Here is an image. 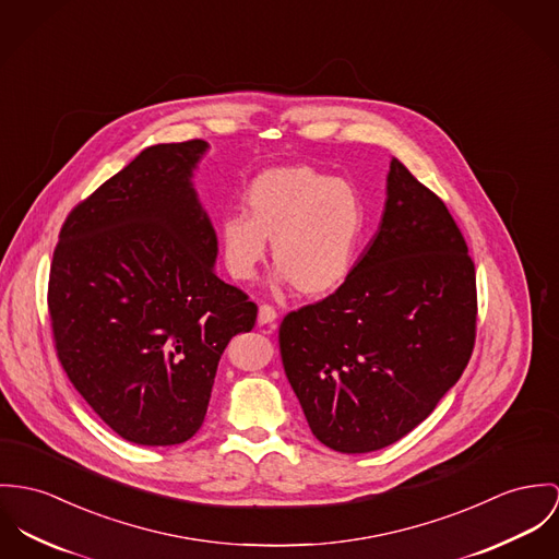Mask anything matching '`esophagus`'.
Returning <instances> with one entry per match:
<instances>
[{
	"label": "esophagus",
	"mask_w": 559,
	"mask_h": 559,
	"mask_svg": "<svg viewBox=\"0 0 559 559\" xmlns=\"http://www.w3.org/2000/svg\"><path fill=\"white\" fill-rule=\"evenodd\" d=\"M275 320H277V311L271 305H260V309H258V324L266 326V324H273Z\"/></svg>",
	"instance_id": "obj_1"
}]
</instances>
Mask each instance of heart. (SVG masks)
Wrapping results in <instances>:
<instances>
[{"instance_id": "1", "label": "heart", "mask_w": 559, "mask_h": 559, "mask_svg": "<svg viewBox=\"0 0 559 559\" xmlns=\"http://www.w3.org/2000/svg\"><path fill=\"white\" fill-rule=\"evenodd\" d=\"M243 213L224 215L217 243L237 282L254 280L273 241L277 284L307 299L329 297L353 275L365 206L355 186L307 164L258 173L243 194Z\"/></svg>"}]
</instances>
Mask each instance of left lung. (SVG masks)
Listing matches in <instances>:
<instances>
[{
	"label": "left lung",
	"mask_w": 559,
	"mask_h": 559,
	"mask_svg": "<svg viewBox=\"0 0 559 559\" xmlns=\"http://www.w3.org/2000/svg\"><path fill=\"white\" fill-rule=\"evenodd\" d=\"M476 331V273L447 204L391 159L378 233L348 282L284 318L280 348L311 433L380 451L457 384Z\"/></svg>",
	"instance_id": "left-lung-1"
}]
</instances>
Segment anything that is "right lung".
I'll return each instance as SVG.
<instances>
[{
    "instance_id": "add662e5",
    "label": "right lung",
    "mask_w": 559,
    "mask_h": 559,
    "mask_svg": "<svg viewBox=\"0 0 559 559\" xmlns=\"http://www.w3.org/2000/svg\"><path fill=\"white\" fill-rule=\"evenodd\" d=\"M206 141L162 143L66 219L49 311L59 360L123 440L173 447L203 425L217 362L258 307L215 273L217 235L194 188Z\"/></svg>"
}]
</instances>
